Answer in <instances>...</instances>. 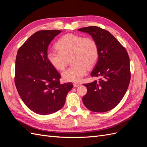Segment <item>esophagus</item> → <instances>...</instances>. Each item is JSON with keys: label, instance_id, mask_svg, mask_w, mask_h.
Here are the masks:
<instances>
[{"label": "esophagus", "instance_id": "1", "mask_svg": "<svg viewBox=\"0 0 147 147\" xmlns=\"http://www.w3.org/2000/svg\"><path fill=\"white\" fill-rule=\"evenodd\" d=\"M80 85V83H74V87H78V86H79Z\"/></svg>", "mask_w": 147, "mask_h": 147}]
</instances>
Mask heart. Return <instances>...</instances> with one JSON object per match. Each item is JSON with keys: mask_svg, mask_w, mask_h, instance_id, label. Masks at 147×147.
<instances>
[{"mask_svg": "<svg viewBox=\"0 0 147 147\" xmlns=\"http://www.w3.org/2000/svg\"><path fill=\"white\" fill-rule=\"evenodd\" d=\"M58 51L47 52V58L55 69L63 70L71 58L73 64L62 73L63 80L78 82L86 74L87 68L91 69L99 58V47L95 40L80 35L68 34L60 38L56 43Z\"/></svg>", "mask_w": 147, "mask_h": 147, "instance_id": "heart-1", "label": "heart"}]
</instances>
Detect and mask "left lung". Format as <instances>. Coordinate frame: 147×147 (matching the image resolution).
Returning <instances> with one entry per match:
<instances>
[{
    "label": "left lung",
    "instance_id": "left-lung-1",
    "mask_svg": "<svg viewBox=\"0 0 147 147\" xmlns=\"http://www.w3.org/2000/svg\"><path fill=\"white\" fill-rule=\"evenodd\" d=\"M78 30L90 34L99 51L98 61L91 74L99 79L83 84L87 93L83 97V102L92 112H107L119 103L127 90L131 80L129 57L125 48L109 31L97 26Z\"/></svg>",
    "mask_w": 147,
    "mask_h": 147
}]
</instances>
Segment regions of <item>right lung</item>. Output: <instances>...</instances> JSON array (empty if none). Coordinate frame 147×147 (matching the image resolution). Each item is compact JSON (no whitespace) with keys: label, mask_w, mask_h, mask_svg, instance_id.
I'll return each mask as SVG.
<instances>
[{"label":"right lung","mask_w":147,"mask_h":147,"mask_svg":"<svg viewBox=\"0 0 147 147\" xmlns=\"http://www.w3.org/2000/svg\"><path fill=\"white\" fill-rule=\"evenodd\" d=\"M61 32L43 30L34 33L17 53L15 83L24 103L32 112L45 115L64 106L72 83L61 84V75L47 58L49 44Z\"/></svg>","instance_id":"obj_1"}]
</instances>
